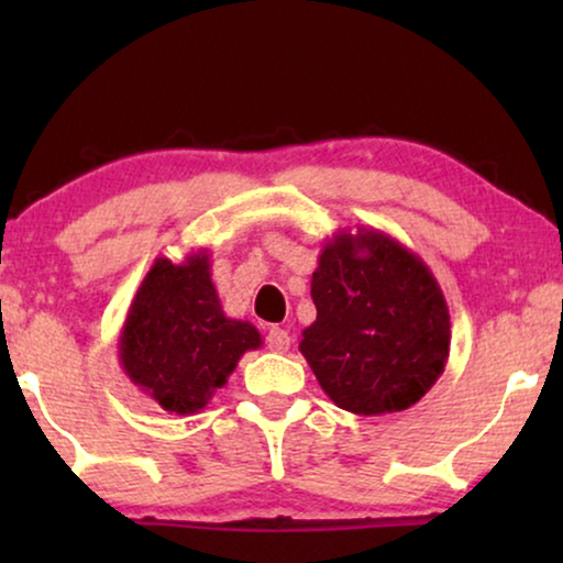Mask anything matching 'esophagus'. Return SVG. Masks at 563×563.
Segmentation results:
<instances>
[{"mask_svg":"<svg viewBox=\"0 0 563 563\" xmlns=\"http://www.w3.org/2000/svg\"><path fill=\"white\" fill-rule=\"evenodd\" d=\"M266 343L274 353H284V351H289L291 338L284 328H272V330H268V335H266Z\"/></svg>","mask_w":563,"mask_h":563,"instance_id":"esophagus-1","label":"esophagus"}]
</instances>
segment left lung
<instances>
[{
  "instance_id": "obj_1",
  "label": "left lung",
  "mask_w": 563,
  "mask_h": 563,
  "mask_svg": "<svg viewBox=\"0 0 563 563\" xmlns=\"http://www.w3.org/2000/svg\"><path fill=\"white\" fill-rule=\"evenodd\" d=\"M310 291L318 318L299 353L341 410L402 412L428 395L449 361L451 314L418 253L382 230H338Z\"/></svg>"
}]
</instances>
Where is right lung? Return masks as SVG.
I'll return each instance as SVG.
<instances>
[{
    "label": "right lung",
    "mask_w": 563,
    "mask_h": 563,
    "mask_svg": "<svg viewBox=\"0 0 563 563\" xmlns=\"http://www.w3.org/2000/svg\"><path fill=\"white\" fill-rule=\"evenodd\" d=\"M210 268L207 249L181 264L156 258L122 322V372L166 412L205 410L243 353L264 345L256 325L222 312Z\"/></svg>",
    "instance_id": "right-lung-1"
}]
</instances>
